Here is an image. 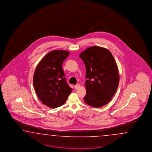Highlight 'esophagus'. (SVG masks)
<instances>
[{"mask_svg": "<svg viewBox=\"0 0 152 152\" xmlns=\"http://www.w3.org/2000/svg\"><path fill=\"white\" fill-rule=\"evenodd\" d=\"M75 89H77L78 88H80V85H78V84H77V85H75Z\"/></svg>", "mask_w": 152, "mask_h": 152, "instance_id": "1", "label": "esophagus"}]
</instances>
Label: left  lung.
Masks as SVG:
<instances>
[{
  "mask_svg": "<svg viewBox=\"0 0 152 152\" xmlns=\"http://www.w3.org/2000/svg\"><path fill=\"white\" fill-rule=\"evenodd\" d=\"M86 67V94L85 102L90 106L100 107L114 95L119 83V74L114 57L107 49L92 46L80 55Z\"/></svg>",
  "mask_w": 152,
  "mask_h": 152,
  "instance_id": "1",
  "label": "left lung"
}]
</instances>
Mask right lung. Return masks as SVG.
<instances>
[{"label": "right lung", "instance_id": "right-lung-1", "mask_svg": "<svg viewBox=\"0 0 152 152\" xmlns=\"http://www.w3.org/2000/svg\"><path fill=\"white\" fill-rule=\"evenodd\" d=\"M69 54L64 50L51 51L35 69L33 80L35 91L42 102L51 108L62 105L72 92L62 67Z\"/></svg>", "mask_w": 152, "mask_h": 152}]
</instances>
